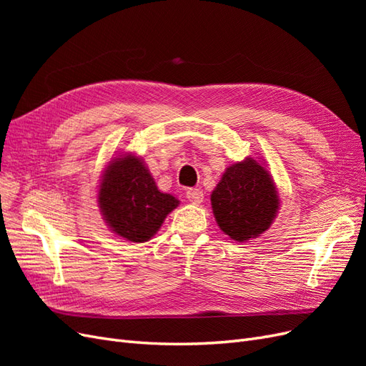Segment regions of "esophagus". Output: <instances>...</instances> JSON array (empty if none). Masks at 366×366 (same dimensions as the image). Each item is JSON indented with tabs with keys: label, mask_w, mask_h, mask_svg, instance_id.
Listing matches in <instances>:
<instances>
[{
	"label": "esophagus",
	"mask_w": 366,
	"mask_h": 366,
	"mask_svg": "<svg viewBox=\"0 0 366 366\" xmlns=\"http://www.w3.org/2000/svg\"><path fill=\"white\" fill-rule=\"evenodd\" d=\"M186 198L194 204H200L204 198V194L202 189H189L186 192Z\"/></svg>",
	"instance_id": "34e87169"
}]
</instances>
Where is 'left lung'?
<instances>
[{"label":"left lung","mask_w":366,"mask_h":366,"mask_svg":"<svg viewBox=\"0 0 366 366\" xmlns=\"http://www.w3.org/2000/svg\"><path fill=\"white\" fill-rule=\"evenodd\" d=\"M210 202L219 229L238 242L264 234L280 209L272 175L253 159L229 166Z\"/></svg>","instance_id":"obj_1"}]
</instances>
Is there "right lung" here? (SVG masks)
<instances>
[{
    "instance_id": "add662e5",
    "label": "right lung",
    "mask_w": 366,
    "mask_h": 366,
    "mask_svg": "<svg viewBox=\"0 0 366 366\" xmlns=\"http://www.w3.org/2000/svg\"><path fill=\"white\" fill-rule=\"evenodd\" d=\"M97 202L109 229L132 242L156 235L166 215L179 206L175 197L157 189L145 163L132 154L109 162Z\"/></svg>"
}]
</instances>
